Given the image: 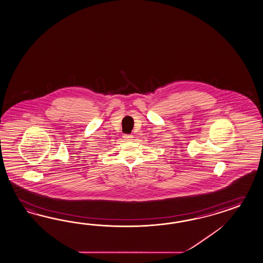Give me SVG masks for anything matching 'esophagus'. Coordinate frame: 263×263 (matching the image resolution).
I'll use <instances>...</instances> for the list:
<instances>
[{"instance_id":"esophagus-1","label":"esophagus","mask_w":263,"mask_h":263,"mask_svg":"<svg viewBox=\"0 0 263 263\" xmlns=\"http://www.w3.org/2000/svg\"><path fill=\"white\" fill-rule=\"evenodd\" d=\"M123 138H124V140H126V141H130V140L134 138V136L130 135H124Z\"/></svg>"}]
</instances>
